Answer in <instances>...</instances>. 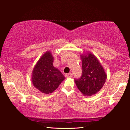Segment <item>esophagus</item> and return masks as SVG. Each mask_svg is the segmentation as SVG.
<instances>
[{"label": "esophagus", "instance_id": "obj_1", "mask_svg": "<svg viewBox=\"0 0 130 130\" xmlns=\"http://www.w3.org/2000/svg\"><path fill=\"white\" fill-rule=\"evenodd\" d=\"M65 76L67 78H71V77L73 76V74L72 73H68V74H65Z\"/></svg>", "mask_w": 130, "mask_h": 130}]
</instances>
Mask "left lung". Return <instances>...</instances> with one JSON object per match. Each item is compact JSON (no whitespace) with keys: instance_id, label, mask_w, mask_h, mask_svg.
I'll return each instance as SVG.
<instances>
[{"instance_id":"8db88e82","label":"left lung","mask_w":130,"mask_h":130,"mask_svg":"<svg viewBox=\"0 0 130 130\" xmlns=\"http://www.w3.org/2000/svg\"><path fill=\"white\" fill-rule=\"evenodd\" d=\"M82 75L75 79L77 88L84 96H92L100 90L106 82L107 74L94 55L88 52L80 55Z\"/></svg>"}]
</instances>
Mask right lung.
<instances>
[{
    "mask_svg": "<svg viewBox=\"0 0 130 130\" xmlns=\"http://www.w3.org/2000/svg\"><path fill=\"white\" fill-rule=\"evenodd\" d=\"M54 59L51 52L46 51L38 60L32 71L33 85L46 94L54 92L65 79L61 72L54 67Z\"/></svg>",
    "mask_w": 130,
    "mask_h": 130,
    "instance_id": "right-lung-1",
    "label": "right lung"
}]
</instances>
